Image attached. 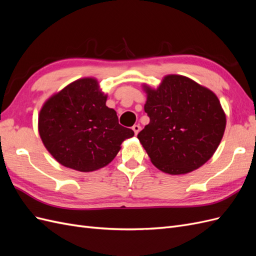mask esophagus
Listing matches in <instances>:
<instances>
[{
	"label": "esophagus",
	"instance_id": "obj_1",
	"mask_svg": "<svg viewBox=\"0 0 256 256\" xmlns=\"http://www.w3.org/2000/svg\"><path fill=\"white\" fill-rule=\"evenodd\" d=\"M132 130L134 131V134L136 136L138 132H140V130H141V127H140V125H134V127H132Z\"/></svg>",
	"mask_w": 256,
	"mask_h": 256
}]
</instances>
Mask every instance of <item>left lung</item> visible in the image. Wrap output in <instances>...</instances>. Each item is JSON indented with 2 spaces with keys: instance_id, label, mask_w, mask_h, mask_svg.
I'll return each mask as SVG.
<instances>
[{
  "instance_id": "8db88e82",
  "label": "left lung",
  "mask_w": 256,
  "mask_h": 256,
  "mask_svg": "<svg viewBox=\"0 0 256 256\" xmlns=\"http://www.w3.org/2000/svg\"><path fill=\"white\" fill-rule=\"evenodd\" d=\"M150 124L138 134L152 164L171 175L190 173L212 157L226 115L212 90L180 74H166L157 88L142 84Z\"/></svg>"
}]
</instances>
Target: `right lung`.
Here are the masks:
<instances>
[{
  "label": "right lung",
  "mask_w": 256,
  "mask_h": 256,
  "mask_svg": "<svg viewBox=\"0 0 256 256\" xmlns=\"http://www.w3.org/2000/svg\"><path fill=\"white\" fill-rule=\"evenodd\" d=\"M108 95L96 78L76 80L50 96L38 114V132L60 164L79 172L106 166L132 138L118 124L115 110L106 106Z\"/></svg>",
  "instance_id": "add662e5"
}]
</instances>
